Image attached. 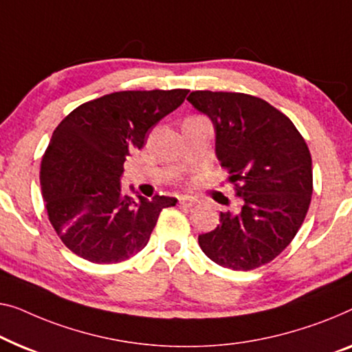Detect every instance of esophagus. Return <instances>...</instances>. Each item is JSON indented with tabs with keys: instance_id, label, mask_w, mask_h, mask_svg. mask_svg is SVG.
<instances>
[{
	"instance_id": "obj_1",
	"label": "esophagus",
	"mask_w": 352,
	"mask_h": 352,
	"mask_svg": "<svg viewBox=\"0 0 352 352\" xmlns=\"http://www.w3.org/2000/svg\"><path fill=\"white\" fill-rule=\"evenodd\" d=\"M197 203H198V200H195V198H192V197H181L179 198V205L181 206L192 208V206H195Z\"/></svg>"
}]
</instances>
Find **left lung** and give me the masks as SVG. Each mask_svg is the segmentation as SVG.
Masks as SVG:
<instances>
[{"instance_id":"left-lung-1","label":"left lung","mask_w":352,"mask_h":352,"mask_svg":"<svg viewBox=\"0 0 352 352\" xmlns=\"http://www.w3.org/2000/svg\"><path fill=\"white\" fill-rule=\"evenodd\" d=\"M187 100L212 120L216 155L241 198L198 244L212 262L236 272L267 265L297 235L311 203L307 141L286 114L257 96L195 90Z\"/></svg>"}]
</instances>
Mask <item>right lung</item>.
I'll list each match as a JSON object with an SVG mask.
<instances>
[{
    "mask_svg": "<svg viewBox=\"0 0 352 352\" xmlns=\"http://www.w3.org/2000/svg\"><path fill=\"white\" fill-rule=\"evenodd\" d=\"M188 90H124L90 100L60 122L41 162L49 221L63 244L94 263H119L149 241L164 208L122 193L126 157L142 149L149 130L184 103Z\"/></svg>",
    "mask_w": 352,
    "mask_h": 352,
    "instance_id": "add662e5",
    "label": "right lung"
}]
</instances>
